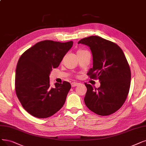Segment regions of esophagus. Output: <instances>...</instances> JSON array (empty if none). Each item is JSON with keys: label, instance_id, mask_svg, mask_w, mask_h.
Returning a JSON list of instances; mask_svg holds the SVG:
<instances>
[{"label": "esophagus", "instance_id": "1", "mask_svg": "<svg viewBox=\"0 0 146 146\" xmlns=\"http://www.w3.org/2000/svg\"><path fill=\"white\" fill-rule=\"evenodd\" d=\"M79 84H80V83H76V82H73V83H71L72 87H75V86H78Z\"/></svg>", "mask_w": 146, "mask_h": 146}]
</instances>
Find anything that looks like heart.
<instances>
[{
	"mask_svg": "<svg viewBox=\"0 0 146 146\" xmlns=\"http://www.w3.org/2000/svg\"><path fill=\"white\" fill-rule=\"evenodd\" d=\"M84 50H78V51H77V53H80V52H81V51H83Z\"/></svg>",
	"mask_w": 146,
	"mask_h": 146,
	"instance_id": "obj_1",
	"label": "heart"
}]
</instances>
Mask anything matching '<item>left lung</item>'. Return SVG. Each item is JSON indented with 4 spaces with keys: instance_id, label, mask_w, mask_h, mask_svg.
I'll return each mask as SVG.
<instances>
[{
    "instance_id": "left-lung-1",
    "label": "left lung",
    "mask_w": 146,
    "mask_h": 146,
    "mask_svg": "<svg viewBox=\"0 0 146 146\" xmlns=\"http://www.w3.org/2000/svg\"><path fill=\"white\" fill-rule=\"evenodd\" d=\"M78 44L90 47L93 68L87 75L92 79H98L101 83L95 89L85 83V104L98 115L115 113L124 104L131 84V70L123 51L116 44L98 36L83 38Z\"/></svg>"
}]
</instances>
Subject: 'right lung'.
Instances as JSON below:
<instances>
[{"instance_id": "1", "label": "right lung", "mask_w": 146, "mask_h": 146, "mask_svg": "<svg viewBox=\"0 0 146 146\" xmlns=\"http://www.w3.org/2000/svg\"><path fill=\"white\" fill-rule=\"evenodd\" d=\"M72 41L39 42L20 56L15 71V88L23 107L37 118L49 117L64 105L71 85L67 81L50 84V74L59 66Z\"/></svg>"}]
</instances>
